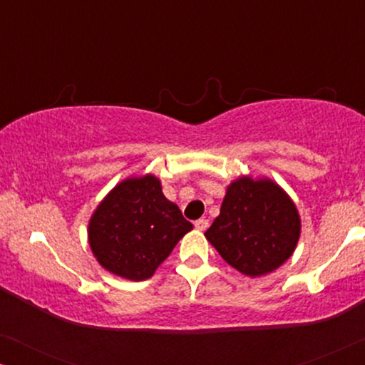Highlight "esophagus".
I'll return each instance as SVG.
<instances>
[{"instance_id":"1","label":"esophagus","mask_w":365,"mask_h":365,"mask_svg":"<svg viewBox=\"0 0 365 365\" xmlns=\"http://www.w3.org/2000/svg\"><path fill=\"white\" fill-rule=\"evenodd\" d=\"M209 226V222L206 221V219H197L196 222H194V227L197 229V231H206Z\"/></svg>"}]
</instances>
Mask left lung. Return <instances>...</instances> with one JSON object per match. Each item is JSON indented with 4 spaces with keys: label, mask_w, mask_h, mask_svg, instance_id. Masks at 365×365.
<instances>
[{
    "label": "left lung",
    "mask_w": 365,
    "mask_h": 365,
    "mask_svg": "<svg viewBox=\"0 0 365 365\" xmlns=\"http://www.w3.org/2000/svg\"><path fill=\"white\" fill-rule=\"evenodd\" d=\"M299 234L297 209L277 184L241 178L227 187L206 237L229 266L256 277L291 257Z\"/></svg>",
    "instance_id": "1"
}]
</instances>
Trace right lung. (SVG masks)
I'll return each mask as SVG.
<instances>
[{
    "instance_id": "obj_1",
    "label": "right lung",
    "mask_w": 365,
    "mask_h": 365,
    "mask_svg": "<svg viewBox=\"0 0 365 365\" xmlns=\"http://www.w3.org/2000/svg\"><path fill=\"white\" fill-rule=\"evenodd\" d=\"M192 224L168 201L151 174L126 179L99 204L89 221V246L109 272L129 281L151 277Z\"/></svg>"
}]
</instances>
